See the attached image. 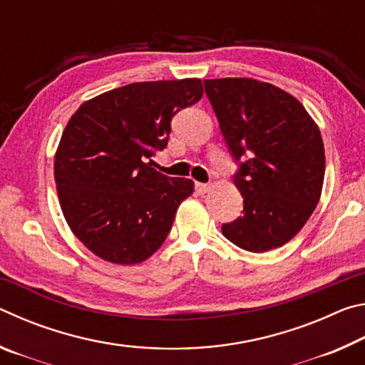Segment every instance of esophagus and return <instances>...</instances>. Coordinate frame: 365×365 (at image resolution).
I'll use <instances>...</instances> for the list:
<instances>
[{
    "label": "esophagus",
    "mask_w": 365,
    "mask_h": 365,
    "mask_svg": "<svg viewBox=\"0 0 365 365\" xmlns=\"http://www.w3.org/2000/svg\"><path fill=\"white\" fill-rule=\"evenodd\" d=\"M211 190V185L209 183H200V182H196V191L200 195H206L207 191Z\"/></svg>",
    "instance_id": "esophagus-1"
}]
</instances>
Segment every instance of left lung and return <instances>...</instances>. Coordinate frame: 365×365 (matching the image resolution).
Instances as JSON below:
<instances>
[{"mask_svg": "<svg viewBox=\"0 0 365 365\" xmlns=\"http://www.w3.org/2000/svg\"><path fill=\"white\" fill-rule=\"evenodd\" d=\"M233 158L243 215L222 225L238 248L265 252L288 243L322 195L325 151L317 123L293 95L255 78L205 80Z\"/></svg>", "mask_w": 365, "mask_h": 365, "instance_id": "1", "label": "left lung"}]
</instances>
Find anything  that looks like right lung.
Wrapping results in <instances>:
<instances>
[{
	"label": "right lung",
	"mask_w": 365,
	"mask_h": 365,
	"mask_svg": "<svg viewBox=\"0 0 365 365\" xmlns=\"http://www.w3.org/2000/svg\"><path fill=\"white\" fill-rule=\"evenodd\" d=\"M200 78L138 82L80 104L54 156L59 205L72 233L103 261L133 265L156 252L190 178H169L146 163L168 146L170 120L201 100Z\"/></svg>",
	"instance_id": "1"
}]
</instances>
